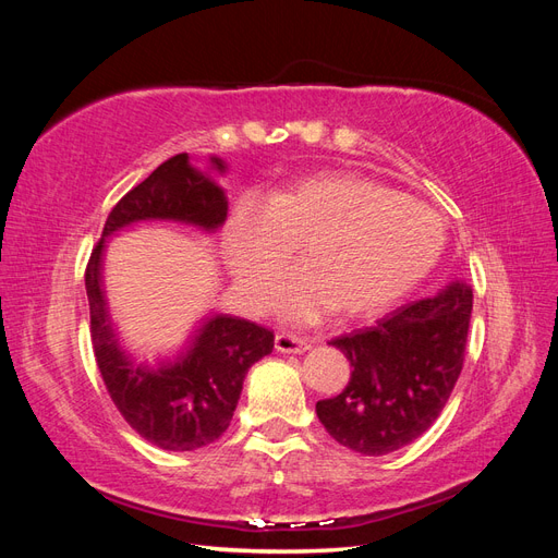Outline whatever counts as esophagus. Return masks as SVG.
I'll list each match as a JSON object with an SVG mask.
<instances>
[{
	"label": "esophagus",
	"instance_id": "esophagus-1",
	"mask_svg": "<svg viewBox=\"0 0 558 558\" xmlns=\"http://www.w3.org/2000/svg\"><path fill=\"white\" fill-rule=\"evenodd\" d=\"M275 349L283 351V353H302V351L310 349V342L300 340V337H295L291 332H277Z\"/></svg>",
	"mask_w": 558,
	"mask_h": 558
}]
</instances>
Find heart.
<instances>
[{"label":"heart","instance_id":"1","mask_svg":"<svg viewBox=\"0 0 558 558\" xmlns=\"http://www.w3.org/2000/svg\"><path fill=\"white\" fill-rule=\"evenodd\" d=\"M226 258L246 307L263 310L302 246L307 269L281 289L279 310L312 324L335 307L373 316L424 279L445 246L435 209L353 172H324L246 197L226 226Z\"/></svg>","mask_w":558,"mask_h":558}]
</instances>
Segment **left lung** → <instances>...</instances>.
Instances as JSON below:
<instances>
[{
	"label": "left lung",
	"instance_id": "obj_1",
	"mask_svg": "<svg viewBox=\"0 0 558 558\" xmlns=\"http://www.w3.org/2000/svg\"><path fill=\"white\" fill-rule=\"evenodd\" d=\"M470 314V286L451 283L375 326L330 340L353 367L340 396L316 402L332 440L363 456H384L424 435L459 381Z\"/></svg>",
	"mask_w": 558,
	"mask_h": 558
}]
</instances>
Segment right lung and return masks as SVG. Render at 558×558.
<instances>
[{"instance_id":"right-lung-1","label":"right lung","mask_w":558,"mask_h":558,"mask_svg":"<svg viewBox=\"0 0 558 558\" xmlns=\"http://www.w3.org/2000/svg\"><path fill=\"white\" fill-rule=\"evenodd\" d=\"M214 165L223 170L218 158ZM226 216L223 191L193 170L189 154L172 156L116 202L86 265L90 340L107 391L128 426L167 451L207 447L228 430L248 367L272 351L275 335L246 318L214 316L177 363L148 367L132 361L107 314L99 279L102 246L111 232L134 221L170 218L214 230Z\"/></svg>"}]
</instances>
